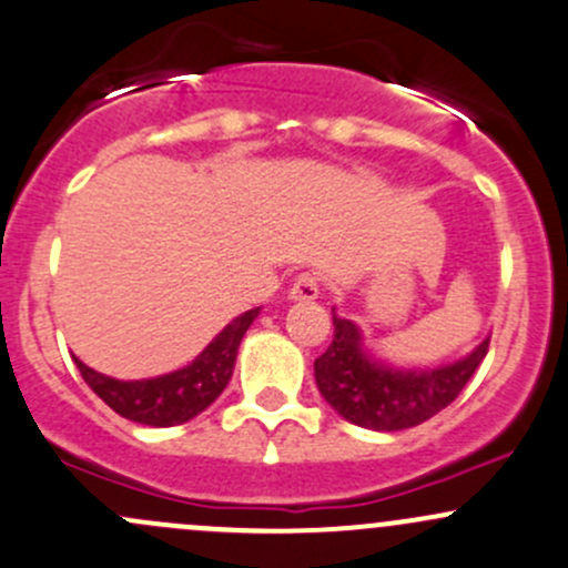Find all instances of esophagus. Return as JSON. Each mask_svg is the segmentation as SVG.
Listing matches in <instances>:
<instances>
[{"label": "esophagus", "mask_w": 568, "mask_h": 568, "mask_svg": "<svg viewBox=\"0 0 568 568\" xmlns=\"http://www.w3.org/2000/svg\"><path fill=\"white\" fill-rule=\"evenodd\" d=\"M318 280L313 277V274H300V277L294 280V285L288 288V300L291 302H313L318 300Z\"/></svg>", "instance_id": "obj_1"}]
</instances>
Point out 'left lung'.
Returning <instances> with one entry per match:
<instances>
[{
  "mask_svg": "<svg viewBox=\"0 0 568 568\" xmlns=\"http://www.w3.org/2000/svg\"><path fill=\"white\" fill-rule=\"evenodd\" d=\"M334 337L315 359V384L326 403L351 425L375 433H397L433 419L474 378L487 356L489 337L470 354L438 367H394L369 354L362 329L332 307Z\"/></svg>",
  "mask_w": 568,
  "mask_h": 568,
  "instance_id": "8db88e82",
  "label": "left lung"
}]
</instances>
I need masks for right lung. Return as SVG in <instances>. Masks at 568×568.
<instances>
[{
  "instance_id": "obj_1",
  "label": "right lung",
  "mask_w": 568,
  "mask_h": 568,
  "mask_svg": "<svg viewBox=\"0 0 568 568\" xmlns=\"http://www.w3.org/2000/svg\"><path fill=\"white\" fill-rule=\"evenodd\" d=\"M258 313L261 307H253L236 315L193 362L174 369V373L158 375V378L119 381L87 367L79 356H75V364H79L89 389L124 419L149 427L184 425V422L195 419L201 410H206L229 386L231 375H234L239 343H242L250 324L258 318Z\"/></svg>"
}]
</instances>
